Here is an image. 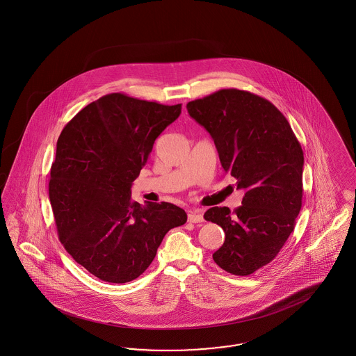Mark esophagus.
<instances>
[{
	"label": "esophagus",
	"instance_id": "esophagus-1",
	"mask_svg": "<svg viewBox=\"0 0 356 356\" xmlns=\"http://www.w3.org/2000/svg\"><path fill=\"white\" fill-rule=\"evenodd\" d=\"M188 220H189L191 223H201V222H204V216H202V213L198 211V210H192V211H189V214H188Z\"/></svg>",
	"mask_w": 356,
	"mask_h": 356
}]
</instances>
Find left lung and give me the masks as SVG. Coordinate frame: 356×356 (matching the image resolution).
I'll use <instances>...</instances> for the list:
<instances>
[{
    "mask_svg": "<svg viewBox=\"0 0 356 356\" xmlns=\"http://www.w3.org/2000/svg\"><path fill=\"white\" fill-rule=\"evenodd\" d=\"M186 109L209 131L223 170L245 192L234 213L216 206L204 216L226 234L213 259L231 274L249 275L275 259L293 231L302 209V146L280 109L248 91L219 90L189 102Z\"/></svg>",
    "mask_w": 356,
    "mask_h": 356,
    "instance_id": "obj_1",
    "label": "left lung"
}]
</instances>
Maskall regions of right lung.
<instances>
[{
  "instance_id": "right-lung-1",
  "label": "right lung",
  "mask_w": 356,
  "mask_h": 356,
  "mask_svg": "<svg viewBox=\"0 0 356 356\" xmlns=\"http://www.w3.org/2000/svg\"><path fill=\"white\" fill-rule=\"evenodd\" d=\"M181 113L125 94H108L65 127L51 168L49 200L66 252L109 283H127L150 266L163 237L186 213L170 202L131 200V184L154 142Z\"/></svg>"
}]
</instances>
